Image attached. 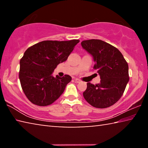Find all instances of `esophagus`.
<instances>
[{
  "instance_id": "esophagus-1",
  "label": "esophagus",
  "mask_w": 148,
  "mask_h": 148,
  "mask_svg": "<svg viewBox=\"0 0 148 148\" xmlns=\"http://www.w3.org/2000/svg\"><path fill=\"white\" fill-rule=\"evenodd\" d=\"M75 81H76V83H79V82H81V80H80V79H78V78H76V79H75Z\"/></svg>"
}]
</instances>
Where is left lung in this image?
Wrapping results in <instances>:
<instances>
[{"instance_id":"1","label":"left lung","mask_w":148,"mask_h":148,"mask_svg":"<svg viewBox=\"0 0 148 148\" xmlns=\"http://www.w3.org/2000/svg\"><path fill=\"white\" fill-rule=\"evenodd\" d=\"M84 49L93 57V69L101 77L100 84H87L84 99L93 107L105 108L119 101L129 82V66L118 49L101 40L81 42Z\"/></svg>"}]
</instances>
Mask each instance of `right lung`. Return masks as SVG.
I'll list each match as a JSON object with an SVG mask.
<instances>
[{
  "instance_id": "right-lung-1",
  "label": "right lung",
  "mask_w": 148,
  "mask_h": 148,
  "mask_svg": "<svg viewBox=\"0 0 148 148\" xmlns=\"http://www.w3.org/2000/svg\"><path fill=\"white\" fill-rule=\"evenodd\" d=\"M79 40H45L29 47L20 60L19 77L22 89L32 104H51L72 80L69 75L53 77L57 65L66 61Z\"/></svg>"
}]
</instances>
